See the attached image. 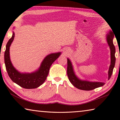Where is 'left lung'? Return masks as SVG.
I'll list each match as a JSON object with an SVG mask.
<instances>
[{
  "label": "left lung",
  "instance_id": "left-lung-1",
  "mask_svg": "<svg viewBox=\"0 0 120 120\" xmlns=\"http://www.w3.org/2000/svg\"><path fill=\"white\" fill-rule=\"evenodd\" d=\"M113 32L110 31L107 36V41L110 47L111 51V64L108 71V79L110 78L113 72V70L116 63V48L113 43V38L114 37ZM67 74L68 79L72 85L78 89L82 90L89 91L95 88L100 87L105 85L104 82H90V81L81 80L78 78L74 72L73 67L70 60L68 59Z\"/></svg>",
  "mask_w": 120,
  "mask_h": 120
}]
</instances>
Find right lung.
<instances>
[{
    "label": "right lung",
    "mask_w": 120,
    "mask_h": 120,
    "mask_svg": "<svg viewBox=\"0 0 120 120\" xmlns=\"http://www.w3.org/2000/svg\"><path fill=\"white\" fill-rule=\"evenodd\" d=\"M15 34L6 45L4 52V63L8 75L14 82L25 89H34L39 87L44 82L46 79L49 68L52 63L59 57L61 52H57L47 56L43 60L39 69L32 73L22 74L18 72L12 65L10 59V46L14 40Z\"/></svg>",
    "instance_id": "right-lung-1"
}]
</instances>
